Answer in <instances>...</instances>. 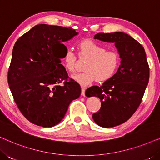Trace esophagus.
<instances>
[{"mask_svg":"<svg viewBox=\"0 0 160 160\" xmlns=\"http://www.w3.org/2000/svg\"><path fill=\"white\" fill-rule=\"evenodd\" d=\"M82 95L85 96V88L84 87H82Z\"/></svg>","mask_w":160,"mask_h":160,"instance_id":"1","label":"esophagus"}]
</instances>
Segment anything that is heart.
Returning a JSON list of instances; mask_svg holds the SVG:
<instances>
[{"instance_id":"1","label":"heart","mask_w":160,"mask_h":160,"mask_svg":"<svg viewBox=\"0 0 160 160\" xmlns=\"http://www.w3.org/2000/svg\"><path fill=\"white\" fill-rule=\"evenodd\" d=\"M80 58L89 59L84 67L85 72L75 74L73 79L81 86L87 87L98 81L105 82L113 77L120 65V56L114 50L106 48L95 41L86 39L78 44ZM76 55L72 49H68L62 58L63 65L68 71H75Z\"/></svg>"}]
</instances>
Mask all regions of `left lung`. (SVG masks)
Here are the masks:
<instances>
[{"label": "left lung", "mask_w": 160, "mask_h": 160, "mask_svg": "<svg viewBox=\"0 0 160 160\" xmlns=\"http://www.w3.org/2000/svg\"><path fill=\"white\" fill-rule=\"evenodd\" d=\"M95 39L114 43L121 64L113 78L102 86H92L86 90L87 97L100 98L101 107L92 119L102 128L119 125L132 117L142 101L149 79V67L145 50L141 43L122 32L103 33Z\"/></svg>", "instance_id": "left-lung-1"}]
</instances>
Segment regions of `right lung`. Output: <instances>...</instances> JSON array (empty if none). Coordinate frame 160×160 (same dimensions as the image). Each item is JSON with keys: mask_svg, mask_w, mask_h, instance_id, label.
<instances>
[{"mask_svg": "<svg viewBox=\"0 0 160 160\" xmlns=\"http://www.w3.org/2000/svg\"><path fill=\"white\" fill-rule=\"evenodd\" d=\"M78 35L71 28L36 25L13 48L8 83L19 111L36 125L51 128L61 122L69 104L81 95V87L68 80L60 64L67 47L63 42ZM64 81L61 86L59 83Z\"/></svg>", "mask_w": 160, "mask_h": 160, "instance_id": "1", "label": "right lung"}]
</instances>
